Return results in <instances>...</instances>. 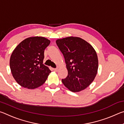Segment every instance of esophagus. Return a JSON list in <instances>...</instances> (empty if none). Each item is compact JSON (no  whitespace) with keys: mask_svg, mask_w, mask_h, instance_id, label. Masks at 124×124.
Segmentation results:
<instances>
[{"mask_svg":"<svg viewBox=\"0 0 124 124\" xmlns=\"http://www.w3.org/2000/svg\"><path fill=\"white\" fill-rule=\"evenodd\" d=\"M53 70L54 71V72H57L58 70V68H54Z\"/></svg>","mask_w":124,"mask_h":124,"instance_id":"1","label":"esophagus"}]
</instances>
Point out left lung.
Returning <instances> with one entry per match:
<instances>
[{
	"label": "left lung",
	"mask_w": 124,
	"mask_h": 124,
	"mask_svg": "<svg viewBox=\"0 0 124 124\" xmlns=\"http://www.w3.org/2000/svg\"><path fill=\"white\" fill-rule=\"evenodd\" d=\"M63 54L68 76L62 79L64 85L70 91L85 90L94 80L97 73L98 60L92 46L82 38L68 37L56 40Z\"/></svg>",
	"instance_id": "obj_1"
}]
</instances>
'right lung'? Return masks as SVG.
<instances>
[{
  "instance_id": "right-lung-1",
  "label": "right lung",
  "mask_w": 124,
  "mask_h": 124,
  "mask_svg": "<svg viewBox=\"0 0 124 124\" xmlns=\"http://www.w3.org/2000/svg\"><path fill=\"white\" fill-rule=\"evenodd\" d=\"M50 43V40L44 37H29L12 51L10 70L14 78L21 86L34 89L46 80L51 70L43 63L44 50Z\"/></svg>"
}]
</instances>
